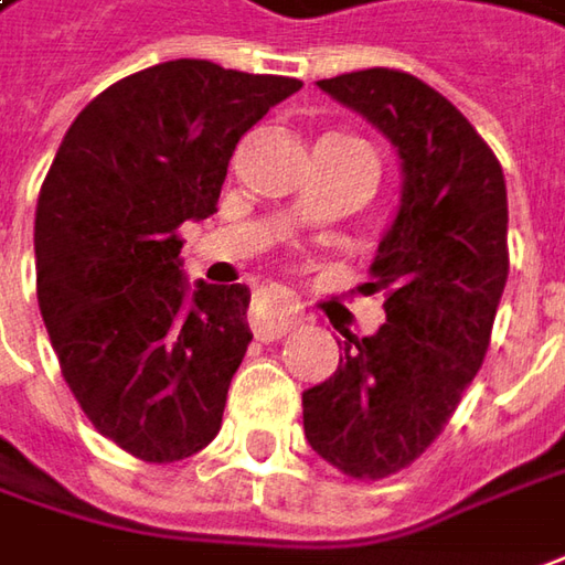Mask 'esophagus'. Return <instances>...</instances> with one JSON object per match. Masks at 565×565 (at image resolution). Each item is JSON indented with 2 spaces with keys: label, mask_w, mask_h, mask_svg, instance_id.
<instances>
[{
  "label": "esophagus",
  "mask_w": 565,
  "mask_h": 565,
  "mask_svg": "<svg viewBox=\"0 0 565 565\" xmlns=\"http://www.w3.org/2000/svg\"><path fill=\"white\" fill-rule=\"evenodd\" d=\"M249 322H253L256 338L271 341V338H278V334L290 331L300 322V309L294 307L287 297H281V294H262L253 303Z\"/></svg>",
  "instance_id": "34e87169"
}]
</instances>
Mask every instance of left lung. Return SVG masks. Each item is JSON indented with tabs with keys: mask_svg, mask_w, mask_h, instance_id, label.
<instances>
[{
	"mask_svg": "<svg viewBox=\"0 0 565 565\" xmlns=\"http://www.w3.org/2000/svg\"><path fill=\"white\" fill-rule=\"evenodd\" d=\"M316 85L402 163V202L360 287L385 297V326L344 331L338 370L303 392L312 452L380 480L427 452L478 376L509 275L505 180L475 126L420 78L363 68Z\"/></svg>",
	"mask_w": 565,
	"mask_h": 565,
	"instance_id": "1",
	"label": "left lung"
}]
</instances>
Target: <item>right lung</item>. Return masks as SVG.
<instances>
[{"instance_id":"right-lung-1","label":"right lung","mask_w":565,"mask_h":565,"mask_svg":"<svg viewBox=\"0 0 565 565\" xmlns=\"http://www.w3.org/2000/svg\"><path fill=\"white\" fill-rule=\"evenodd\" d=\"M303 82L173 60L97 94L43 180L38 303L87 420L141 461L221 429L253 331L246 284L195 281L177 227L214 214L234 148Z\"/></svg>"}]
</instances>
